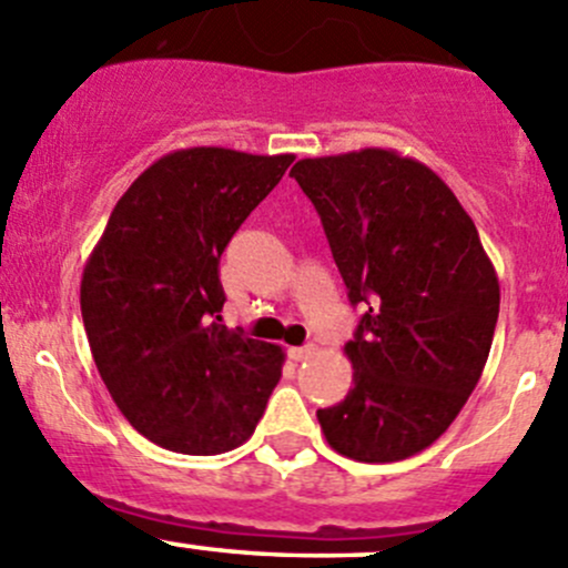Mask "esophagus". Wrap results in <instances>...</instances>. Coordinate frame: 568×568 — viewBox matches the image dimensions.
Segmentation results:
<instances>
[{
    "instance_id": "esophagus-1",
    "label": "esophagus",
    "mask_w": 568,
    "mask_h": 568,
    "mask_svg": "<svg viewBox=\"0 0 568 568\" xmlns=\"http://www.w3.org/2000/svg\"><path fill=\"white\" fill-rule=\"evenodd\" d=\"M313 354H316V346H296V348H288V357L294 359V363H302V359H311Z\"/></svg>"
}]
</instances>
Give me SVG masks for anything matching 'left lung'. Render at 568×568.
Returning a JSON list of instances; mask_svg holds the SVG:
<instances>
[{
	"label": "left lung",
	"instance_id": "1",
	"mask_svg": "<svg viewBox=\"0 0 568 568\" xmlns=\"http://www.w3.org/2000/svg\"><path fill=\"white\" fill-rule=\"evenodd\" d=\"M291 175L316 205L348 302L354 387L318 409L326 443L365 464L437 443L484 374L500 283L475 222L432 168L385 148L302 159Z\"/></svg>",
	"mask_w": 568,
	"mask_h": 568
}]
</instances>
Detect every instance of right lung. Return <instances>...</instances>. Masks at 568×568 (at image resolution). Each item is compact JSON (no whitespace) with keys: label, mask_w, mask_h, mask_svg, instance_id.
Returning a JSON list of instances; mask_svg holds the SVG:
<instances>
[{"label":"right lung","mask_w":568,"mask_h":568,"mask_svg":"<svg viewBox=\"0 0 568 568\" xmlns=\"http://www.w3.org/2000/svg\"><path fill=\"white\" fill-rule=\"evenodd\" d=\"M291 162L231 148L168 153L125 189L84 263L95 368L125 420L162 448H239L283 376V348L220 324V257Z\"/></svg>","instance_id":"1"}]
</instances>
